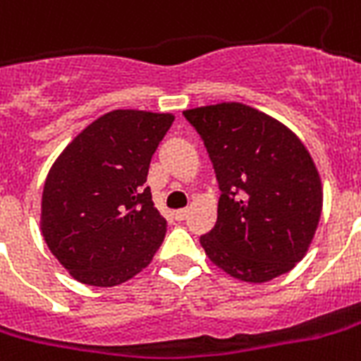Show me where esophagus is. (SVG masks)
Masks as SVG:
<instances>
[{"label":"esophagus","mask_w":361,"mask_h":361,"mask_svg":"<svg viewBox=\"0 0 361 361\" xmlns=\"http://www.w3.org/2000/svg\"><path fill=\"white\" fill-rule=\"evenodd\" d=\"M187 214H189V210H187V208H181V210L174 212V217L178 219V221H183V219L187 217Z\"/></svg>","instance_id":"34e87169"}]
</instances>
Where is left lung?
Wrapping results in <instances>:
<instances>
[{
  "instance_id": "left-lung-1",
  "label": "left lung",
  "mask_w": 361,
  "mask_h": 361,
  "mask_svg": "<svg viewBox=\"0 0 361 361\" xmlns=\"http://www.w3.org/2000/svg\"><path fill=\"white\" fill-rule=\"evenodd\" d=\"M216 169V227L200 236L208 259L233 279L261 284L307 255L324 189L309 149L255 107L221 102L183 111Z\"/></svg>"
}]
</instances>
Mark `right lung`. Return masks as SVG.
<instances>
[{
	"label": "right lung",
	"instance_id": "right-lung-1",
	"mask_svg": "<svg viewBox=\"0 0 361 361\" xmlns=\"http://www.w3.org/2000/svg\"><path fill=\"white\" fill-rule=\"evenodd\" d=\"M172 123V114L114 109L82 128L52 162L41 233L77 282L114 288L153 259L169 224L144 183Z\"/></svg>",
	"mask_w": 361,
	"mask_h": 361
}]
</instances>
